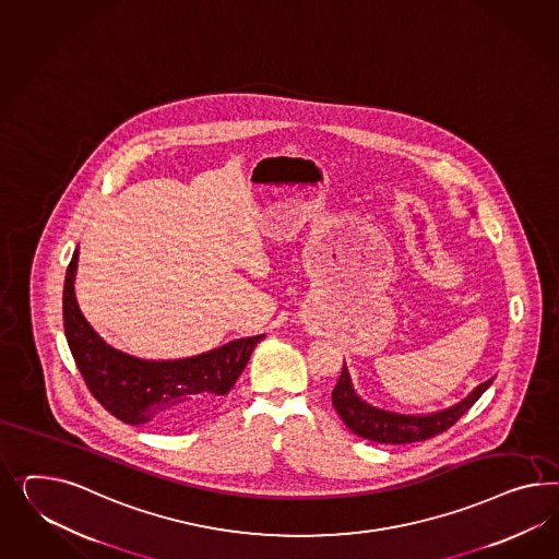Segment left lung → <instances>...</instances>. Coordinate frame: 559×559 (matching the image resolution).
I'll list each match as a JSON object with an SVG mask.
<instances>
[{
	"instance_id": "left-lung-1",
	"label": "left lung",
	"mask_w": 559,
	"mask_h": 559,
	"mask_svg": "<svg viewBox=\"0 0 559 559\" xmlns=\"http://www.w3.org/2000/svg\"><path fill=\"white\" fill-rule=\"evenodd\" d=\"M492 382L495 378L479 383L465 399L443 411H435L427 415H406V413L373 406L371 402L361 399L353 385L347 364L343 361V373L333 390V406L336 415L341 416V420L357 437H364L376 443L402 445V443L425 441L439 432L447 431L451 425L457 423V418L463 413H467L478 402L479 396L492 385Z\"/></svg>"
}]
</instances>
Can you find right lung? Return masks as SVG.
I'll return each instance as SVG.
<instances>
[{
	"label": "right lung",
	"mask_w": 559,
	"mask_h": 559,
	"mask_svg": "<svg viewBox=\"0 0 559 559\" xmlns=\"http://www.w3.org/2000/svg\"><path fill=\"white\" fill-rule=\"evenodd\" d=\"M80 249L71 257L63 287L69 349L97 402L128 425L179 431L212 413L239 380L265 335L242 336L216 349L179 359H144L110 345L87 322L75 298Z\"/></svg>",
	"instance_id": "add662e5"
}]
</instances>
